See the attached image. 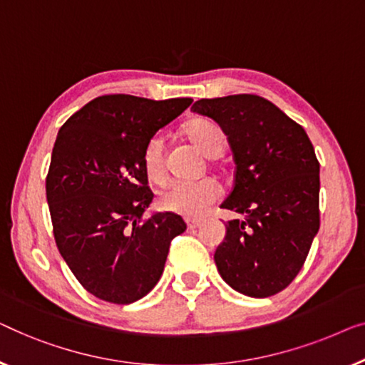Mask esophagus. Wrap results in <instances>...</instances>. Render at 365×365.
Returning a JSON list of instances; mask_svg holds the SVG:
<instances>
[{
	"instance_id": "1",
	"label": "esophagus",
	"mask_w": 365,
	"mask_h": 365,
	"mask_svg": "<svg viewBox=\"0 0 365 365\" xmlns=\"http://www.w3.org/2000/svg\"><path fill=\"white\" fill-rule=\"evenodd\" d=\"M185 223H187V228L188 230H197L202 227V220H185Z\"/></svg>"
}]
</instances>
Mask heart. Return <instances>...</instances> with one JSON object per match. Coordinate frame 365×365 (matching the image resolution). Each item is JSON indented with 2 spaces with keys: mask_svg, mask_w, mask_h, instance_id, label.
Masks as SVG:
<instances>
[{
  "mask_svg": "<svg viewBox=\"0 0 365 365\" xmlns=\"http://www.w3.org/2000/svg\"><path fill=\"white\" fill-rule=\"evenodd\" d=\"M185 137L198 148L203 155L217 157L227 145V135L217 122L207 117H195L183 127ZM143 172L148 180L162 183L167 177L165 150L163 138L153 135L148 138L142 153ZM222 197V187L213 178H202L193 183H175L158 195V207L163 212L185 218H197Z\"/></svg>",
  "mask_w": 365,
  "mask_h": 365,
  "instance_id": "1",
  "label": "heart"
}]
</instances>
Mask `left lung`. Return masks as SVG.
I'll list each match as a JSON object with an SVG mask.
<instances>
[{
    "instance_id": "8db88e82",
    "label": "left lung",
    "mask_w": 365,
    "mask_h": 365,
    "mask_svg": "<svg viewBox=\"0 0 365 365\" xmlns=\"http://www.w3.org/2000/svg\"><path fill=\"white\" fill-rule=\"evenodd\" d=\"M193 112L218 122L235 157V183L222 208L215 251L222 278L241 294L268 297L292 283L319 230V162L304 129L256 94L200 99Z\"/></svg>"
}]
</instances>
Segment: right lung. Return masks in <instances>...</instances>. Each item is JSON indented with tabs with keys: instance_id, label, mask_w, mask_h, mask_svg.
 <instances>
[{
	"instance_id": "add662e5",
	"label": "right lung",
	"mask_w": 365,
	"mask_h": 365,
	"mask_svg": "<svg viewBox=\"0 0 365 365\" xmlns=\"http://www.w3.org/2000/svg\"><path fill=\"white\" fill-rule=\"evenodd\" d=\"M107 94L79 109L56 137L46 177L61 256L91 294L130 304L157 284L182 217L143 218L153 193L143 172L148 138L192 104Z\"/></svg>"
}]
</instances>
